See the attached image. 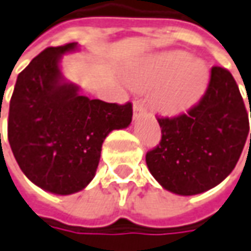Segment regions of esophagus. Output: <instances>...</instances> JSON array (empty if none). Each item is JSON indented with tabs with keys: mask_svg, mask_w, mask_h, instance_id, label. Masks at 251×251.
Returning a JSON list of instances; mask_svg holds the SVG:
<instances>
[{
	"mask_svg": "<svg viewBox=\"0 0 251 251\" xmlns=\"http://www.w3.org/2000/svg\"><path fill=\"white\" fill-rule=\"evenodd\" d=\"M146 111V108H144V104L141 100H136L134 103H133V112H134V117H137L140 114H143V112Z\"/></svg>",
	"mask_w": 251,
	"mask_h": 251,
	"instance_id": "1",
	"label": "esophagus"
}]
</instances>
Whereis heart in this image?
I'll return each instance as SVG.
<instances>
[{"label": "heart", "instance_id": "b5f03b06", "mask_svg": "<svg viewBox=\"0 0 251 251\" xmlns=\"http://www.w3.org/2000/svg\"><path fill=\"white\" fill-rule=\"evenodd\" d=\"M209 82L203 61L191 60L183 50L158 54L132 76L139 89H154L152 103L166 115H180L199 101Z\"/></svg>", "mask_w": 251, "mask_h": 251}]
</instances>
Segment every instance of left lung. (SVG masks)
Returning a JSON list of instances; mask_svg holds the SVG:
<instances>
[{"label":"left lung","instance_id":"1","mask_svg":"<svg viewBox=\"0 0 251 251\" xmlns=\"http://www.w3.org/2000/svg\"><path fill=\"white\" fill-rule=\"evenodd\" d=\"M158 122L162 139L146 155L148 170L165 190L184 197L202 194L226 180L249 136L239 88L232 74L217 66L211 68L209 86L197 105Z\"/></svg>","mask_w":251,"mask_h":251}]
</instances>
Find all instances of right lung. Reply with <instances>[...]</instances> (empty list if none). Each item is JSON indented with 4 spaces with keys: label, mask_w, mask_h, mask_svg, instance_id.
<instances>
[{
    "label": "right lung",
    "mask_w": 251,
    "mask_h": 251,
    "mask_svg": "<svg viewBox=\"0 0 251 251\" xmlns=\"http://www.w3.org/2000/svg\"><path fill=\"white\" fill-rule=\"evenodd\" d=\"M76 42L47 48L20 73L9 103L8 140L25 177L42 190L70 195L93 180L108 133L132 122V104L90 100L66 81L61 56Z\"/></svg>",
    "instance_id": "1"
}]
</instances>
